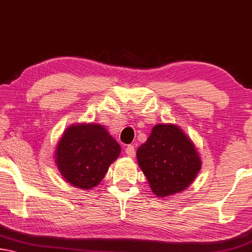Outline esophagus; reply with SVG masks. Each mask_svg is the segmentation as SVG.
I'll return each mask as SVG.
<instances>
[{
    "mask_svg": "<svg viewBox=\"0 0 252 252\" xmlns=\"http://www.w3.org/2000/svg\"><path fill=\"white\" fill-rule=\"evenodd\" d=\"M125 152H126V154L128 157H134L135 156V148H134V145H128L126 148V150H125Z\"/></svg>",
    "mask_w": 252,
    "mask_h": 252,
    "instance_id": "obj_1",
    "label": "esophagus"
}]
</instances>
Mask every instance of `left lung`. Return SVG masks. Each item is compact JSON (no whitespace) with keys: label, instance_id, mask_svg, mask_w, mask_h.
<instances>
[{"label":"left lung","instance_id":"left-lung-1","mask_svg":"<svg viewBox=\"0 0 252 252\" xmlns=\"http://www.w3.org/2000/svg\"><path fill=\"white\" fill-rule=\"evenodd\" d=\"M136 156L151 189L158 197L185 190L202 166L190 138L175 125L154 126Z\"/></svg>","mask_w":252,"mask_h":252}]
</instances>
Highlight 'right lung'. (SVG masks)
I'll return each mask as SVG.
<instances>
[{
	"mask_svg": "<svg viewBox=\"0 0 252 252\" xmlns=\"http://www.w3.org/2000/svg\"><path fill=\"white\" fill-rule=\"evenodd\" d=\"M121 150V145L101 125H74L59 142L56 164L72 186L90 189L102 180Z\"/></svg>",
	"mask_w": 252,
	"mask_h": 252,
	"instance_id": "obj_1",
	"label": "right lung"
}]
</instances>
